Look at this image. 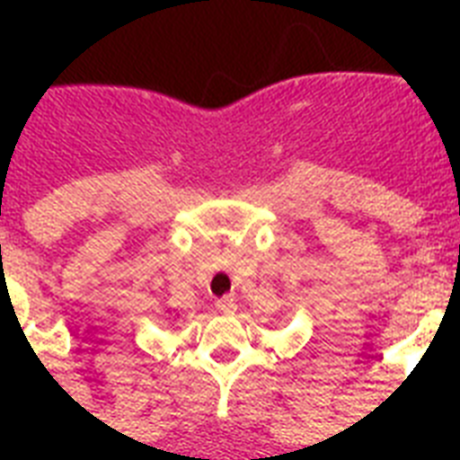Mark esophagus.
Listing matches in <instances>:
<instances>
[{
  "instance_id": "obj_1",
  "label": "esophagus",
  "mask_w": 460,
  "mask_h": 460,
  "mask_svg": "<svg viewBox=\"0 0 460 460\" xmlns=\"http://www.w3.org/2000/svg\"><path fill=\"white\" fill-rule=\"evenodd\" d=\"M215 307L219 310L222 314H234L238 310L236 305V298H231V296H226V298H219V301L215 303Z\"/></svg>"
}]
</instances>
